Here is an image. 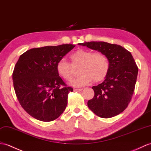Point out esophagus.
<instances>
[{
  "label": "esophagus",
  "instance_id": "esophagus-1",
  "mask_svg": "<svg viewBox=\"0 0 151 151\" xmlns=\"http://www.w3.org/2000/svg\"><path fill=\"white\" fill-rule=\"evenodd\" d=\"M82 89H74L73 90H74V91L75 92H80V91H82Z\"/></svg>",
  "mask_w": 151,
  "mask_h": 151
}]
</instances>
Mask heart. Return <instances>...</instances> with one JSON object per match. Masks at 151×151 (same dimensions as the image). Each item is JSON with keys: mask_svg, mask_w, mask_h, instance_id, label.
<instances>
[{"mask_svg": "<svg viewBox=\"0 0 151 151\" xmlns=\"http://www.w3.org/2000/svg\"><path fill=\"white\" fill-rule=\"evenodd\" d=\"M71 59L73 65L78 64V73L80 75L73 80L71 83L75 87H81L93 81L100 82L106 78L109 68L107 57L101 52H94L83 49H79L73 52ZM57 74L66 81L73 77L71 67L64 58L57 64Z\"/></svg>", "mask_w": 151, "mask_h": 151, "instance_id": "heart-1", "label": "heart"}]
</instances>
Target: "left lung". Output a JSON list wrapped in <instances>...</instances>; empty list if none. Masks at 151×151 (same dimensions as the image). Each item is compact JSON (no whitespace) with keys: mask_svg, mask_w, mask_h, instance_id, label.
<instances>
[{"mask_svg":"<svg viewBox=\"0 0 151 151\" xmlns=\"http://www.w3.org/2000/svg\"><path fill=\"white\" fill-rule=\"evenodd\" d=\"M100 52L107 57L109 68L104 82L93 86L94 96L87 101L98 116L108 118L123 112L134 93L138 69L131 53L120 45L105 42L78 44Z\"/></svg>","mask_w":151,"mask_h":151,"instance_id":"obj_1","label":"left lung"}]
</instances>
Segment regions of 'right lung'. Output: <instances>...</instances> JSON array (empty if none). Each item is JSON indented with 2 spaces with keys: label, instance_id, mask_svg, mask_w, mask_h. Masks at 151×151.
Here are the masks:
<instances>
[{
  "label": "right lung",
  "instance_id": "obj_1",
  "mask_svg": "<svg viewBox=\"0 0 151 151\" xmlns=\"http://www.w3.org/2000/svg\"><path fill=\"white\" fill-rule=\"evenodd\" d=\"M75 47L62 44L33 48L20 56L13 73L14 89L24 109L37 120L51 122L65 111L68 94L73 90L65 86L56 67Z\"/></svg>",
  "mask_w": 151,
  "mask_h": 151
}]
</instances>
